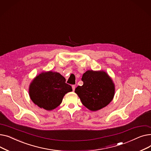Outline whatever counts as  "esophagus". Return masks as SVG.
<instances>
[{
    "mask_svg": "<svg viewBox=\"0 0 151 151\" xmlns=\"http://www.w3.org/2000/svg\"><path fill=\"white\" fill-rule=\"evenodd\" d=\"M72 89H73V91H75V88H76V86L75 85H72Z\"/></svg>",
    "mask_w": 151,
    "mask_h": 151,
    "instance_id": "obj_1",
    "label": "esophagus"
}]
</instances>
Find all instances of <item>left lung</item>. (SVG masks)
<instances>
[{
    "instance_id": "1",
    "label": "left lung",
    "mask_w": 151,
    "mask_h": 151,
    "mask_svg": "<svg viewBox=\"0 0 151 151\" xmlns=\"http://www.w3.org/2000/svg\"><path fill=\"white\" fill-rule=\"evenodd\" d=\"M83 85L75 92L82 104L92 111L107 106L113 99L115 86L111 78L104 71L88 70L83 75Z\"/></svg>"
}]
</instances>
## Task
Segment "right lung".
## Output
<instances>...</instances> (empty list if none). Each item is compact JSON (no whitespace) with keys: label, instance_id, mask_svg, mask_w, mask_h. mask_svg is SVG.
Here are the masks:
<instances>
[{"label":"right lung","instance_id":"obj_1","mask_svg":"<svg viewBox=\"0 0 151 151\" xmlns=\"http://www.w3.org/2000/svg\"><path fill=\"white\" fill-rule=\"evenodd\" d=\"M72 91L65 78L52 71L37 75L29 86V96L35 105L46 110H52L62 103L65 95Z\"/></svg>","mask_w":151,"mask_h":151}]
</instances>
